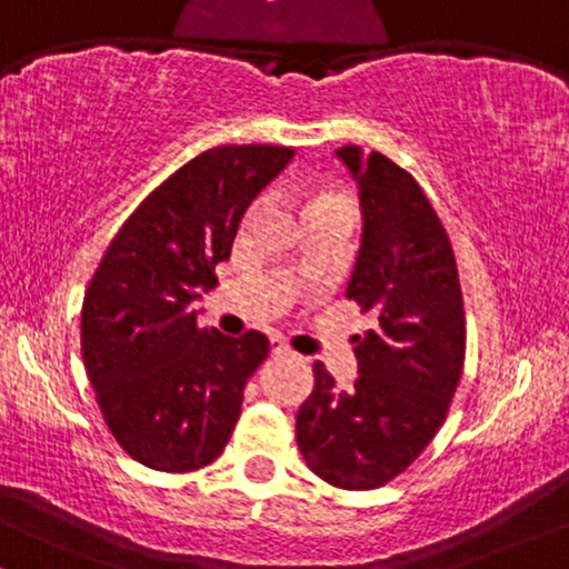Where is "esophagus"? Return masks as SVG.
<instances>
[{
  "label": "esophagus",
  "mask_w": 569,
  "mask_h": 569,
  "mask_svg": "<svg viewBox=\"0 0 569 569\" xmlns=\"http://www.w3.org/2000/svg\"><path fill=\"white\" fill-rule=\"evenodd\" d=\"M272 358H297V355L289 350V345H283L280 339H272Z\"/></svg>",
  "instance_id": "1"
}]
</instances>
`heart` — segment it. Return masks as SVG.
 Instances as JSON below:
<instances>
[{"label":"heart","mask_w":569,"mask_h":569,"mask_svg":"<svg viewBox=\"0 0 569 569\" xmlns=\"http://www.w3.org/2000/svg\"><path fill=\"white\" fill-rule=\"evenodd\" d=\"M326 203H339V207L350 209V203L341 201V198H337V196H320V198H315V201L310 203V209H315V207H326Z\"/></svg>","instance_id":"heart-1"}]
</instances>
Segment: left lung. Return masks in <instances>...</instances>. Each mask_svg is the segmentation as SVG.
Here are the masks:
<instances>
[{"instance_id": "8db88e82", "label": "left lung", "mask_w": 569, "mask_h": 569, "mask_svg": "<svg viewBox=\"0 0 569 569\" xmlns=\"http://www.w3.org/2000/svg\"><path fill=\"white\" fill-rule=\"evenodd\" d=\"M358 182L362 236L347 299L376 326L355 337L358 379L337 387L315 362L297 413L307 467L345 490H371L406 471L448 416L467 352L458 267L440 217L406 169L345 146Z\"/></svg>"}]
</instances>
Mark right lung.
I'll list each match as a JSON object with an SVG mask.
<instances>
[{
    "mask_svg": "<svg viewBox=\"0 0 569 569\" xmlns=\"http://www.w3.org/2000/svg\"><path fill=\"white\" fill-rule=\"evenodd\" d=\"M291 148L222 146L196 156L121 224L81 307V358L108 429L134 461L193 471L222 453L246 381L270 341L198 326L188 310L217 283L251 201Z\"/></svg>",
    "mask_w": 569,
    "mask_h": 569,
    "instance_id": "right-lung-1",
    "label": "right lung"
}]
</instances>
